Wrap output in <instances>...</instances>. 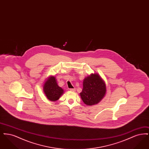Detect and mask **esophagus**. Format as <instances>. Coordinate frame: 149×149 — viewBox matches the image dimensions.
I'll return each mask as SVG.
<instances>
[{"label": "esophagus", "mask_w": 149, "mask_h": 149, "mask_svg": "<svg viewBox=\"0 0 149 149\" xmlns=\"http://www.w3.org/2000/svg\"><path fill=\"white\" fill-rule=\"evenodd\" d=\"M75 88H71V89H70V91H72V92H74V91H75Z\"/></svg>", "instance_id": "34e87169"}]
</instances>
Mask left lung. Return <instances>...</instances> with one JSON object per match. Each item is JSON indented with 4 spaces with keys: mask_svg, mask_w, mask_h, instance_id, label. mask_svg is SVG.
Instances as JSON below:
<instances>
[{
    "mask_svg": "<svg viewBox=\"0 0 149 149\" xmlns=\"http://www.w3.org/2000/svg\"><path fill=\"white\" fill-rule=\"evenodd\" d=\"M83 89L80 93L85 104L92 106L98 104L105 96L106 85L98 74H92L83 81Z\"/></svg>",
    "mask_w": 149,
    "mask_h": 149,
    "instance_id": "obj_1",
    "label": "left lung"
}]
</instances>
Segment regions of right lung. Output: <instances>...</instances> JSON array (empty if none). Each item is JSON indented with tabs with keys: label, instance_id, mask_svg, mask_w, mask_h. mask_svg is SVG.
Segmentation results:
<instances>
[{
	"label": "right lung",
	"instance_id": "obj_1",
	"mask_svg": "<svg viewBox=\"0 0 149 149\" xmlns=\"http://www.w3.org/2000/svg\"><path fill=\"white\" fill-rule=\"evenodd\" d=\"M43 92L47 99L51 101H56L64 93V90L57 85L55 77H50L43 85Z\"/></svg>",
	"mask_w": 149,
	"mask_h": 149
}]
</instances>
